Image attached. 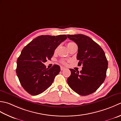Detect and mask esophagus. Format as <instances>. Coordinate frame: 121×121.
Masks as SVG:
<instances>
[{
  "mask_svg": "<svg viewBox=\"0 0 121 121\" xmlns=\"http://www.w3.org/2000/svg\"><path fill=\"white\" fill-rule=\"evenodd\" d=\"M64 69H65V68L64 67H60V70H64Z\"/></svg>",
  "mask_w": 121,
  "mask_h": 121,
  "instance_id": "obj_1",
  "label": "esophagus"
}]
</instances>
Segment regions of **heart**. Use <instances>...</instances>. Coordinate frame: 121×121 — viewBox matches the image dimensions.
<instances>
[{
  "mask_svg": "<svg viewBox=\"0 0 121 121\" xmlns=\"http://www.w3.org/2000/svg\"><path fill=\"white\" fill-rule=\"evenodd\" d=\"M76 45V44L75 43H73V42H69V43H67V47H68V48L69 49L70 48H71V46H73V45ZM56 51H57V48H56V50H55V52ZM60 62L62 63L63 64H64V65H66V64H67L65 60H61Z\"/></svg>",
  "mask_w": 121,
  "mask_h": 121,
  "instance_id": "heart-1",
  "label": "heart"
}]
</instances>
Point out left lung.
Returning a JSON list of instances; mask_svg holds the SVG:
<instances>
[{
	"instance_id": "8db88e82",
	"label": "left lung",
	"mask_w": 121,
	"mask_h": 121,
	"mask_svg": "<svg viewBox=\"0 0 121 121\" xmlns=\"http://www.w3.org/2000/svg\"><path fill=\"white\" fill-rule=\"evenodd\" d=\"M78 47V66L82 65L80 72L70 69L71 75L67 83L71 89L81 95L95 92L104 82L108 62L104 52L100 45L83 34L67 35Z\"/></svg>"
}]
</instances>
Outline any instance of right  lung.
<instances>
[{"instance_id": "1", "label": "right lung", "mask_w": 121, "mask_h": 121, "mask_svg": "<svg viewBox=\"0 0 121 121\" xmlns=\"http://www.w3.org/2000/svg\"><path fill=\"white\" fill-rule=\"evenodd\" d=\"M67 38L65 34L40 35L22 50L17 61L16 73L21 86L29 94L38 95L52 84L60 67L54 65L48 69L44 63L51 60L55 49Z\"/></svg>"}]
</instances>
